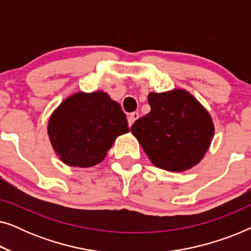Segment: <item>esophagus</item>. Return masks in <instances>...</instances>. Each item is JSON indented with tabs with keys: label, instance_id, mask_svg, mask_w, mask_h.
I'll return each instance as SVG.
<instances>
[{
	"label": "esophagus",
	"instance_id": "34e87169",
	"mask_svg": "<svg viewBox=\"0 0 251 251\" xmlns=\"http://www.w3.org/2000/svg\"><path fill=\"white\" fill-rule=\"evenodd\" d=\"M139 118V114L137 112H133V113H130L129 116H128V123H129V126H131L133 125V122L136 121L137 119Z\"/></svg>",
	"mask_w": 251,
	"mask_h": 251
}]
</instances>
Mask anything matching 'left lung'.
I'll use <instances>...</instances> for the list:
<instances>
[{"instance_id":"left-lung-1","label":"left lung","mask_w":251,"mask_h":251,"mask_svg":"<svg viewBox=\"0 0 251 251\" xmlns=\"http://www.w3.org/2000/svg\"><path fill=\"white\" fill-rule=\"evenodd\" d=\"M147 99L151 112L133 123L131 132L154 166L184 171L200 162L215 132L209 113L180 89L151 92Z\"/></svg>"}]
</instances>
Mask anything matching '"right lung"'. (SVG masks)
I'll return each mask as SVG.
<instances>
[{
  "mask_svg": "<svg viewBox=\"0 0 251 251\" xmlns=\"http://www.w3.org/2000/svg\"><path fill=\"white\" fill-rule=\"evenodd\" d=\"M128 131L121 106L102 91L77 92L65 99L48 125V135L59 159L80 168L101 162L116 137Z\"/></svg>",
  "mask_w": 251,
  "mask_h": 251,
  "instance_id": "right-lung-1",
  "label": "right lung"
}]
</instances>
